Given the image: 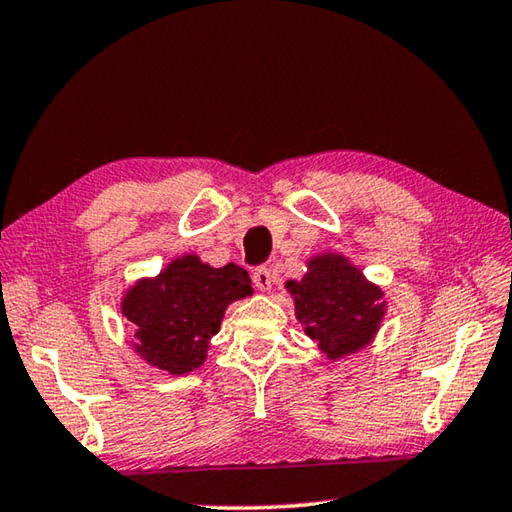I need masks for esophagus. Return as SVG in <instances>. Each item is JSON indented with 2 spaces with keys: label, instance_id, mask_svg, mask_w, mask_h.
Instances as JSON below:
<instances>
[{
  "label": "esophagus",
  "instance_id": "esophagus-1",
  "mask_svg": "<svg viewBox=\"0 0 512 512\" xmlns=\"http://www.w3.org/2000/svg\"><path fill=\"white\" fill-rule=\"evenodd\" d=\"M252 280H254L256 289H260V291H269V289H271V283H274V274H271V269H267V267H260V269H256V271H254Z\"/></svg>",
  "mask_w": 512,
  "mask_h": 512
}]
</instances>
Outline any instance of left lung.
I'll return each mask as SVG.
<instances>
[{
    "mask_svg": "<svg viewBox=\"0 0 512 512\" xmlns=\"http://www.w3.org/2000/svg\"><path fill=\"white\" fill-rule=\"evenodd\" d=\"M305 267L302 278L287 280L285 291L307 338L318 342L331 362L367 349L389 311L384 289L349 256L331 249L309 256Z\"/></svg>",
    "mask_w": 512,
    "mask_h": 512,
    "instance_id": "obj_1",
    "label": "left lung"
}]
</instances>
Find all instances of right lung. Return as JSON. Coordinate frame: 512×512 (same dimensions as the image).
I'll use <instances>...</instances> for the list:
<instances>
[{"label": "right lung", "instance_id": "add662e5", "mask_svg": "<svg viewBox=\"0 0 512 512\" xmlns=\"http://www.w3.org/2000/svg\"><path fill=\"white\" fill-rule=\"evenodd\" d=\"M247 296H254V287L243 267H212L198 254H183L156 276L134 280L123 291L119 314L132 327L130 347L145 364L185 375L203 367L227 307Z\"/></svg>", "mask_w": 512, "mask_h": 512}]
</instances>
